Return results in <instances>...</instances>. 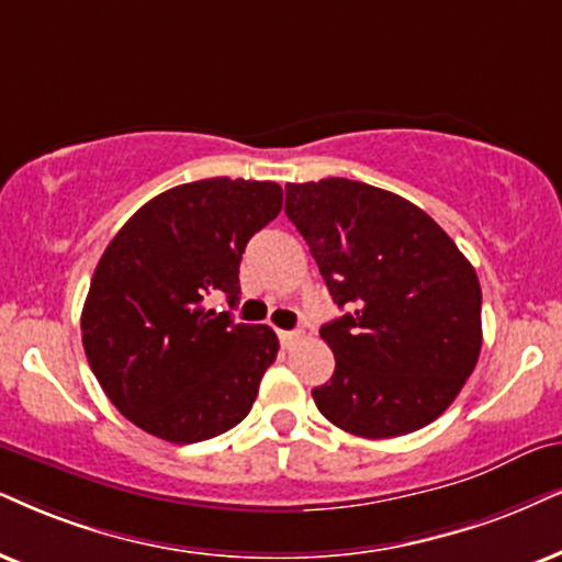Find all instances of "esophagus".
Here are the masks:
<instances>
[{"instance_id":"34e87169","label":"esophagus","mask_w":562,"mask_h":562,"mask_svg":"<svg viewBox=\"0 0 562 562\" xmlns=\"http://www.w3.org/2000/svg\"><path fill=\"white\" fill-rule=\"evenodd\" d=\"M277 337H280V345L282 347H293L297 339H301V331H285V329H280L277 331Z\"/></svg>"}]
</instances>
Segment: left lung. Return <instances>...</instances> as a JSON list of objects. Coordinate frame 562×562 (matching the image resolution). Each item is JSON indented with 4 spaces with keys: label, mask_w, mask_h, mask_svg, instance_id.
I'll list each match as a JSON object with an SVG mask.
<instances>
[{
    "label": "left lung",
    "mask_w": 562,
    "mask_h": 562,
    "mask_svg": "<svg viewBox=\"0 0 562 562\" xmlns=\"http://www.w3.org/2000/svg\"><path fill=\"white\" fill-rule=\"evenodd\" d=\"M285 215L345 316L322 326L326 420L360 438L420 430L457 400L482 347V290L446 231L392 191L350 179L288 183Z\"/></svg>",
    "instance_id": "1"
}]
</instances>
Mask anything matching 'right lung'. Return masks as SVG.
I'll return each mask as SVG.
<instances>
[{
  "mask_svg": "<svg viewBox=\"0 0 562 562\" xmlns=\"http://www.w3.org/2000/svg\"><path fill=\"white\" fill-rule=\"evenodd\" d=\"M280 210L272 181L204 179L162 191L113 236L90 280L82 345L105 396L137 428L196 443L251 412L277 334L207 301L238 303L248 238Z\"/></svg>",
  "mask_w": 562,
  "mask_h": 562,
  "instance_id": "1",
  "label": "right lung"
}]
</instances>
